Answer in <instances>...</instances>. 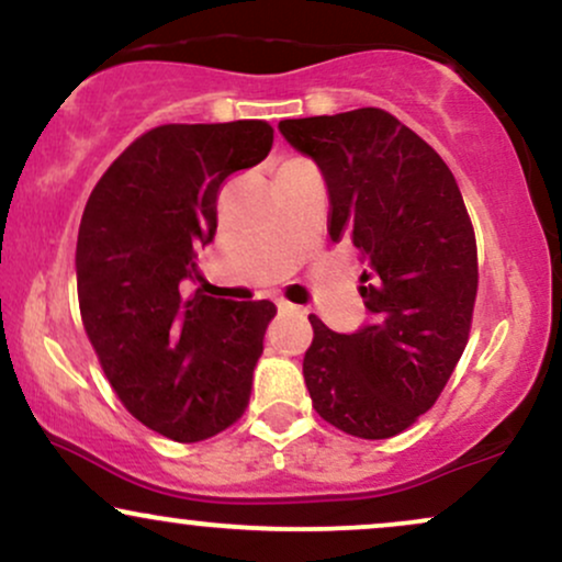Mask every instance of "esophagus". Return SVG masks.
<instances>
[{
    "mask_svg": "<svg viewBox=\"0 0 562 562\" xmlns=\"http://www.w3.org/2000/svg\"><path fill=\"white\" fill-rule=\"evenodd\" d=\"M277 308H280V314H295V317H303V314H306V308L295 306V303H290L285 299L277 301Z\"/></svg>",
    "mask_w": 562,
    "mask_h": 562,
    "instance_id": "esophagus-1",
    "label": "esophagus"
}]
</instances>
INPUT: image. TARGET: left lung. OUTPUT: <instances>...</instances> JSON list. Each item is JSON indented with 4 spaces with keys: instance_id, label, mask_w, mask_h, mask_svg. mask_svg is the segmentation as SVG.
<instances>
[{
    "instance_id": "8db88e82",
    "label": "left lung",
    "mask_w": 562,
    "mask_h": 562,
    "mask_svg": "<svg viewBox=\"0 0 562 562\" xmlns=\"http://www.w3.org/2000/svg\"><path fill=\"white\" fill-rule=\"evenodd\" d=\"M330 192V240H351L372 319L333 333L308 317L303 380L322 420L391 438L425 415L465 351L479 254L465 200L441 156L380 108L280 121Z\"/></svg>"
}]
</instances>
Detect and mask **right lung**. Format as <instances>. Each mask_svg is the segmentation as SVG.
<instances>
[{"label":"right lung","mask_w":562,"mask_h":562,"mask_svg":"<svg viewBox=\"0 0 562 562\" xmlns=\"http://www.w3.org/2000/svg\"><path fill=\"white\" fill-rule=\"evenodd\" d=\"M272 142L267 121L156 126L113 160L83 209V330L126 409L171 441L216 436L248 406L274 303L187 295L184 282L216 235L218 187L261 164Z\"/></svg>","instance_id":"obj_1"}]
</instances>
